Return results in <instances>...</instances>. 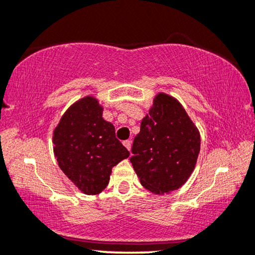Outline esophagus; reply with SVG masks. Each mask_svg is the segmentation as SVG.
I'll list each match as a JSON object with an SVG mask.
<instances>
[{"mask_svg": "<svg viewBox=\"0 0 255 255\" xmlns=\"http://www.w3.org/2000/svg\"><path fill=\"white\" fill-rule=\"evenodd\" d=\"M122 143H124V146H125L126 148H127L128 150H130V148H131V141H130V140H126V141H124V142H122Z\"/></svg>", "mask_w": 255, "mask_h": 255, "instance_id": "34e87169", "label": "esophagus"}]
</instances>
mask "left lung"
Returning <instances> with one entry per match:
<instances>
[{"instance_id":"left-lung-1","label":"left lung","mask_w":255,"mask_h":255,"mask_svg":"<svg viewBox=\"0 0 255 255\" xmlns=\"http://www.w3.org/2000/svg\"><path fill=\"white\" fill-rule=\"evenodd\" d=\"M200 131L183 106L160 92L134 137L130 162L141 185L157 195L181 188L200 153Z\"/></svg>"}]
</instances>
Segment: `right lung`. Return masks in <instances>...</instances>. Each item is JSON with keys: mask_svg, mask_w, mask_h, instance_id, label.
<instances>
[{"mask_svg": "<svg viewBox=\"0 0 255 255\" xmlns=\"http://www.w3.org/2000/svg\"><path fill=\"white\" fill-rule=\"evenodd\" d=\"M104 107L93 95L77 100L63 113L53 131L54 155L61 170L87 195L107 187L112 168L129 156L102 118Z\"/></svg>", "mask_w": 255, "mask_h": 255, "instance_id": "right-lung-1", "label": "right lung"}]
</instances>
